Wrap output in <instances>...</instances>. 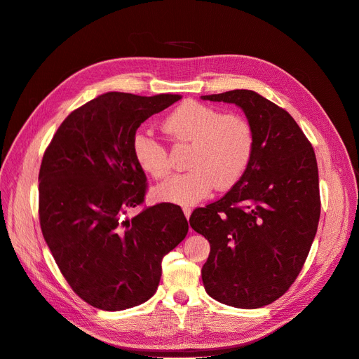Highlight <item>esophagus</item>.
<instances>
[{"instance_id": "obj_1", "label": "esophagus", "mask_w": 359, "mask_h": 359, "mask_svg": "<svg viewBox=\"0 0 359 359\" xmlns=\"http://www.w3.org/2000/svg\"><path fill=\"white\" fill-rule=\"evenodd\" d=\"M183 214H184V217L189 219L191 218V214H192V210L189 208V206H183Z\"/></svg>"}]
</instances>
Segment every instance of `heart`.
<instances>
[{
  "instance_id": "1",
  "label": "heart",
  "mask_w": 359,
  "mask_h": 359,
  "mask_svg": "<svg viewBox=\"0 0 359 359\" xmlns=\"http://www.w3.org/2000/svg\"><path fill=\"white\" fill-rule=\"evenodd\" d=\"M165 134L176 144H191L186 173L176 175L157 186L161 201L192 205L208 196L214 187H233L249 168L255 151V130L249 119L194 100L176 107L163 122ZM132 151L138 165L154 179L165 177L168 151L148 132H137Z\"/></svg>"
}]
</instances>
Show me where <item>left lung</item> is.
Here are the masks:
<instances>
[{
  "instance_id": "obj_1",
  "label": "left lung",
  "mask_w": 359,
  "mask_h": 359,
  "mask_svg": "<svg viewBox=\"0 0 359 359\" xmlns=\"http://www.w3.org/2000/svg\"><path fill=\"white\" fill-rule=\"evenodd\" d=\"M202 99L240 106L255 130L244 176L191 215L211 244L202 282L222 304L259 309L290 290L309 256L320 218L316 154L290 113L252 90Z\"/></svg>"
}]
</instances>
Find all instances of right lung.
<instances>
[{
  "label": "right lung",
  "mask_w": 359,
  "mask_h": 359,
  "mask_svg": "<svg viewBox=\"0 0 359 359\" xmlns=\"http://www.w3.org/2000/svg\"><path fill=\"white\" fill-rule=\"evenodd\" d=\"M180 99L102 94L71 111L45 149L42 234L72 291L93 307L119 311L145 303L157 291L163 257L189 230L170 202L126 217L144 205L148 187L132 140L144 121Z\"/></svg>",
  "instance_id": "obj_1"
}]
</instances>
